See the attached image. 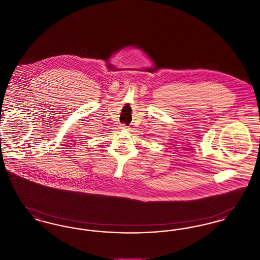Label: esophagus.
Returning <instances> with one entry per match:
<instances>
[{
    "instance_id": "1",
    "label": "esophagus",
    "mask_w": 260,
    "mask_h": 260,
    "mask_svg": "<svg viewBox=\"0 0 260 260\" xmlns=\"http://www.w3.org/2000/svg\"><path fill=\"white\" fill-rule=\"evenodd\" d=\"M120 127H121L122 129H124V131H127V128H128V127H127L126 125H124V124H121V126H120Z\"/></svg>"
}]
</instances>
